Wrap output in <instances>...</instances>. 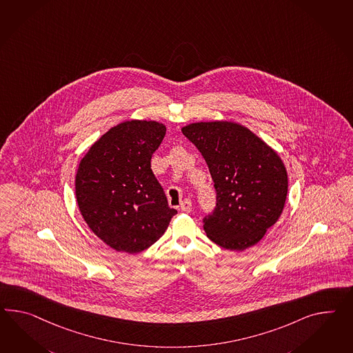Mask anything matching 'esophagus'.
<instances>
[{
    "mask_svg": "<svg viewBox=\"0 0 353 353\" xmlns=\"http://www.w3.org/2000/svg\"><path fill=\"white\" fill-rule=\"evenodd\" d=\"M192 208H193V205H192V201H190V199H184V201L181 202V211H184V212H190V211H192Z\"/></svg>",
    "mask_w": 353,
    "mask_h": 353,
    "instance_id": "34e87169",
    "label": "esophagus"
}]
</instances>
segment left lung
Segmentation results:
<instances>
[{
    "instance_id": "8db88e82",
    "label": "left lung",
    "mask_w": 353,
    "mask_h": 353,
    "mask_svg": "<svg viewBox=\"0 0 353 353\" xmlns=\"http://www.w3.org/2000/svg\"><path fill=\"white\" fill-rule=\"evenodd\" d=\"M208 165L216 210L205 232L220 247L244 251L259 243L284 210L288 174L278 152L252 130L230 120L181 128Z\"/></svg>"
}]
</instances>
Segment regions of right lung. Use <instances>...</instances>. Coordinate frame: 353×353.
Returning a JSON list of instances; mask_svg holds the SVG:
<instances>
[{"label":"right lung","instance_id":"1","mask_svg":"<svg viewBox=\"0 0 353 353\" xmlns=\"http://www.w3.org/2000/svg\"><path fill=\"white\" fill-rule=\"evenodd\" d=\"M165 132L156 120H125L102 134L78 166L75 196L81 216L118 252H142L163 236L176 214L151 169Z\"/></svg>","mask_w":353,"mask_h":353}]
</instances>
